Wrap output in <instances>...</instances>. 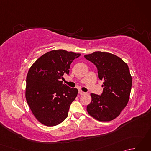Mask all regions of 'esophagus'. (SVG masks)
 <instances>
[{
  "label": "esophagus",
  "instance_id": "1",
  "mask_svg": "<svg viewBox=\"0 0 151 151\" xmlns=\"http://www.w3.org/2000/svg\"><path fill=\"white\" fill-rule=\"evenodd\" d=\"M78 93L80 95H84V94H85V93L84 91H82V90H79L78 91Z\"/></svg>",
  "mask_w": 151,
  "mask_h": 151
}]
</instances>
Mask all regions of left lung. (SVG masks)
<instances>
[{"mask_svg": "<svg viewBox=\"0 0 151 151\" xmlns=\"http://www.w3.org/2000/svg\"><path fill=\"white\" fill-rule=\"evenodd\" d=\"M94 63L103 80L101 95L91 93L87 111L99 121H110L120 115L129 101L132 78L127 63L115 54L97 51L84 56Z\"/></svg>", "mask_w": 151, "mask_h": 151, "instance_id": "left-lung-1", "label": "left lung"}]
</instances>
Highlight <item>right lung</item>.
<instances>
[{
  "instance_id": "add662e5",
  "label": "right lung",
  "mask_w": 151,
  "mask_h": 151,
  "mask_svg": "<svg viewBox=\"0 0 151 151\" xmlns=\"http://www.w3.org/2000/svg\"><path fill=\"white\" fill-rule=\"evenodd\" d=\"M81 54L53 50L40 57L28 70L25 97L34 117L41 124L54 127L67 118L78 89L63 84L64 74Z\"/></svg>"
}]
</instances>
